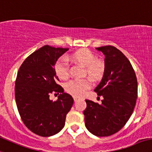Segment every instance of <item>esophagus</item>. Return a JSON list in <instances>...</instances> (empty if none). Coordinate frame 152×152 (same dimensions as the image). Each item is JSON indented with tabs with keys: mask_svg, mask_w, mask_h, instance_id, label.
<instances>
[{
	"mask_svg": "<svg viewBox=\"0 0 152 152\" xmlns=\"http://www.w3.org/2000/svg\"><path fill=\"white\" fill-rule=\"evenodd\" d=\"M73 99H74V101L75 102H76V101H77V100H78V98H77V97H73Z\"/></svg>",
	"mask_w": 152,
	"mask_h": 152,
	"instance_id": "esophagus-1",
	"label": "esophagus"
}]
</instances>
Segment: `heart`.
Instances as JSON below:
<instances>
[{
    "label": "heart",
    "instance_id": "obj_1",
    "mask_svg": "<svg viewBox=\"0 0 152 152\" xmlns=\"http://www.w3.org/2000/svg\"><path fill=\"white\" fill-rule=\"evenodd\" d=\"M69 59L85 66L84 74L88 75L92 79L101 77L104 70L102 61L96 59L94 54L88 49H81L69 56ZM55 71L61 79L65 80L70 76V65L65 58H61L55 64ZM91 82L88 79H72L67 82L65 90L67 93L76 97H80L91 88Z\"/></svg>",
    "mask_w": 152,
    "mask_h": 152
}]
</instances>
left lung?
I'll use <instances>...</instances> for the list:
<instances>
[{"instance_id":"obj_1","label":"left lung","mask_w":152,"mask_h":152,"mask_svg":"<svg viewBox=\"0 0 152 152\" xmlns=\"http://www.w3.org/2000/svg\"><path fill=\"white\" fill-rule=\"evenodd\" d=\"M103 53L104 72L94 89L103 97L101 104L86 99L85 126L97 137H108L124 127L134 109L137 98V79L127 57L115 47L96 48Z\"/></svg>"}]
</instances>
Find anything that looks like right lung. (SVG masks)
Segmentation results:
<instances>
[{"mask_svg": "<svg viewBox=\"0 0 152 152\" xmlns=\"http://www.w3.org/2000/svg\"><path fill=\"white\" fill-rule=\"evenodd\" d=\"M68 48L45 45L29 56L18 72L15 96L23 124L41 137H50L64 128L73 99L57 83L55 64ZM51 93H60L58 99H49Z\"/></svg>", "mask_w": 152, "mask_h": 152, "instance_id": "obj_1", "label": "right lung"}]
</instances>
